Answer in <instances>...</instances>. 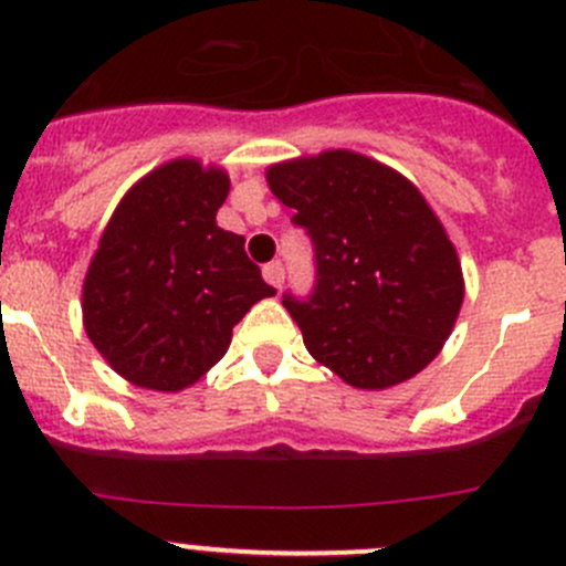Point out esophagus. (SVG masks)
<instances>
[{
  "label": "esophagus",
  "instance_id": "34e87169",
  "mask_svg": "<svg viewBox=\"0 0 566 566\" xmlns=\"http://www.w3.org/2000/svg\"><path fill=\"white\" fill-rule=\"evenodd\" d=\"M262 276H265V282L268 284H273V287H282L284 284V265L279 260H273V262H268L265 268H262Z\"/></svg>",
  "mask_w": 566,
  "mask_h": 566
}]
</instances>
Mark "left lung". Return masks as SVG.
Returning a JSON list of instances; mask_svg holds the SVG:
<instances>
[{
	"mask_svg": "<svg viewBox=\"0 0 566 566\" xmlns=\"http://www.w3.org/2000/svg\"><path fill=\"white\" fill-rule=\"evenodd\" d=\"M268 186L315 247L310 298L284 293L304 345L356 389H389L441 353L462 268L419 188L350 150L273 164Z\"/></svg>",
	"mask_w": 566,
	"mask_h": 566,
	"instance_id": "left-lung-1",
	"label": "left lung"
}]
</instances>
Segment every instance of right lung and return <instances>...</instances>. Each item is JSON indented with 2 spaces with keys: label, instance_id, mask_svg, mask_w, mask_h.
<instances>
[{
  "label": "right lung",
  "instance_id": "obj_1",
  "mask_svg": "<svg viewBox=\"0 0 566 566\" xmlns=\"http://www.w3.org/2000/svg\"><path fill=\"white\" fill-rule=\"evenodd\" d=\"M227 193L224 169L177 158L142 177L108 219L84 279V331L134 386L197 384L251 306L276 293L243 235L216 224Z\"/></svg>",
  "mask_w": 566,
  "mask_h": 566
}]
</instances>
